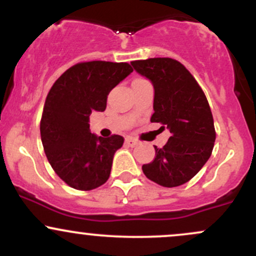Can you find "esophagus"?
Returning <instances> with one entry per match:
<instances>
[{"label": "esophagus", "instance_id": "34e87169", "mask_svg": "<svg viewBox=\"0 0 256 256\" xmlns=\"http://www.w3.org/2000/svg\"><path fill=\"white\" fill-rule=\"evenodd\" d=\"M125 144L128 146H131V148H134V146H136L138 144V142L136 140H134V138H126Z\"/></svg>", "mask_w": 256, "mask_h": 256}]
</instances>
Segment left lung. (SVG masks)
<instances>
[{
    "mask_svg": "<svg viewBox=\"0 0 256 256\" xmlns=\"http://www.w3.org/2000/svg\"><path fill=\"white\" fill-rule=\"evenodd\" d=\"M137 73L154 86L152 122L167 126L172 136L155 158L142 166L146 178L166 188L179 186L208 161L216 142L210 104L198 82L179 61L154 58L132 61Z\"/></svg>",
    "mask_w": 256,
    "mask_h": 256,
    "instance_id": "left-lung-1",
    "label": "left lung"
}]
</instances>
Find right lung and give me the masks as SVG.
Returning <instances> with one entry per match:
<instances>
[{"instance_id":"1","label":"right lung","mask_w":256,"mask_h":256,"mask_svg":"<svg viewBox=\"0 0 256 256\" xmlns=\"http://www.w3.org/2000/svg\"><path fill=\"white\" fill-rule=\"evenodd\" d=\"M132 71L126 62H80L61 74L49 91L40 138L52 170L71 188L92 190L110 178L114 154L124 138L91 134L89 116L106 110L108 94Z\"/></svg>"}]
</instances>
